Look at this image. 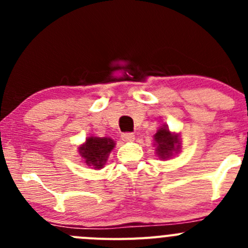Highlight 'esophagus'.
I'll list each match as a JSON object with an SVG mask.
<instances>
[{
    "mask_svg": "<svg viewBox=\"0 0 248 248\" xmlns=\"http://www.w3.org/2000/svg\"><path fill=\"white\" fill-rule=\"evenodd\" d=\"M121 138L124 141H133L136 136H134L133 133H131V132H126V133H122Z\"/></svg>",
    "mask_w": 248,
    "mask_h": 248,
    "instance_id": "1",
    "label": "esophagus"
}]
</instances>
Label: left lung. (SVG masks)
Masks as SVG:
<instances>
[{
  "label": "left lung",
  "mask_w": 248,
  "mask_h": 248,
  "mask_svg": "<svg viewBox=\"0 0 248 248\" xmlns=\"http://www.w3.org/2000/svg\"><path fill=\"white\" fill-rule=\"evenodd\" d=\"M157 142V155L162 159L171 156L172 151H176L180 147L179 137L172 136L168 128H161L155 136Z\"/></svg>",
  "instance_id": "obj_1"
}]
</instances>
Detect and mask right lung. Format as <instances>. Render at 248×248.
Returning a JSON list of instances; mask_svg holds the SVG:
<instances>
[{
  "label": "right lung",
  "mask_w": 248,
  "mask_h": 248,
  "mask_svg": "<svg viewBox=\"0 0 248 248\" xmlns=\"http://www.w3.org/2000/svg\"><path fill=\"white\" fill-rule=\"evenodd\" d=\"M114 140L110 138H89L86 142L79 147L80 155L87 166L96 169L103 168L108 159V155L114 149Z\"/></svg>",
  "instance_id": "obj_1"
}]
</instances>
